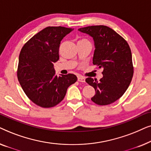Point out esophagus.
I'll list each match as a JSON object with an SVG mask.
<instances>
[{"instance_id":"esophagus-1","label":"esophagus","mask_w":151,"mask_h":151,"mask_svg":"<svg viewBox=\"0 0 151 151\" xmlns=\"http://www.w3.org/2000/svg\"><path fill=\"white\" fill-rule=\"evenodd\" d=\"M78 82H85V78H84L83 77V76H78Z\"/></svg>"}]
</instances>
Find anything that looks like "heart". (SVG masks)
<instances>
[{
    "label": "heart",
    "mask_w": 151,
    "mask_h": 151,
    "mask_svg": "<svg viewBox=\"0 0 151 151\" xmlns=\"http://www.w3.org/2000/svg\"><path fill=\"white\" fill-rule=\"evenodd\" d=\"M84 40H86V39H82V40H80V41H84Z\"/></svg>",
    "instance_id": "obj_1"
}]
</instances>
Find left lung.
<instances>
[{"mask_svg": "<svg viewBox=\"0 0 151 151\" xmlns=\"http://www.w3.org/2000/svg\"><path fill=\"white\" fill-rule=\"evenodd\" d=\"M78 30L93 38L96 49L93 64L100 69L103 68V77L100 81L91 78L85 80L96 91L91 100L101 106L112 104L123 96L133 78V66L129 45L109 27L88 26Z\"/></svg>", "mask_w": 151, "mask_h": 151, "instance_id": "left-lung-1", "label": "left lung"}]
</instances>
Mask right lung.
<instances>
[{
	"instance_id": "right-lung-1",
	"label": "right lung",
	"mask_w": 151,
	"mask_h": 151,
	"mask_svg": "<svg viewBox=\"0 0 151 151\" xmlns=\"http://www.w3.org/2000/svg\"><path fill=\"white\" fill-rule=\"evenodd\" d=\"M73 29L47 27L30 38L20 51L17 77L24 93L42 108L56 106L68 87L77 81L74 74L57 76L53 63L59 60L61 40Z\"/></svg>"
}]
</instances>
